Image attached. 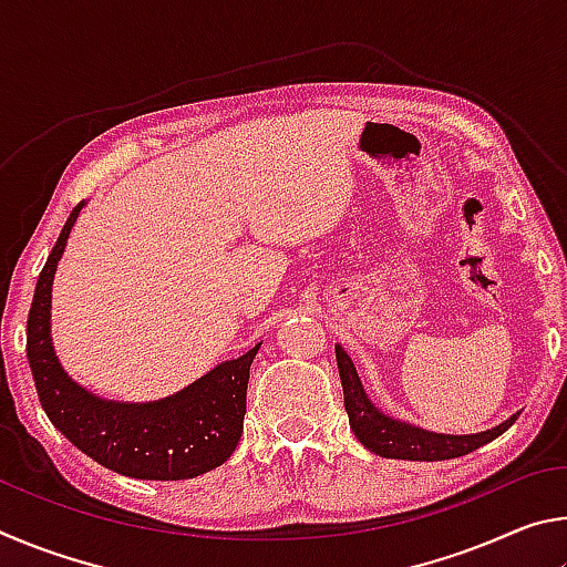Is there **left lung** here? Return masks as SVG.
Masks as SVG:
<instances>
[{
  "instance_id": "8db88e82",
  "label": "left lung",
  "mask_w": 567,
  "mask_h": 567,
  "mask_svg": "<svg viewBox=\"0 0 567 567\" xmlns=\"http://www.w3.org/2000/svg\"><path fill=\"white\" fill-rule=\"evenodd\" d=\"M334 354H338L344 410H348L352 433L370 453H375L380 457L420 460V463L460 457L487 445L497 435H503L517 420V415H511L505 422H501V425L470 435L433 433V430H425L400 417L385 415L380 408H375V402H372L368 398V392H364L358 370H354V362L350 360V354L342 350V344H334Z\"/></svg>"
}]
</instances>
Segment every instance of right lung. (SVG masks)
<instances>
[{"label":"right lung","mask_w":567,"mask_h":567,"mask_svg":"<svg viewBox=\"0 0 567 567\" xmlns=\"http://www.w3.org/2000/svg\"><path fill=\"white\" fill-rule=\"evenodd\" d=\"M84 205L72 209L47 257L27 320V358L47 417L76 450L120 475L189 480L209 473L235 453L243 435L249 364L262 342L162 400H104L74 382L52 344V285Z\"/></svg>","instance_id":"obj_1"}]
</instances>
